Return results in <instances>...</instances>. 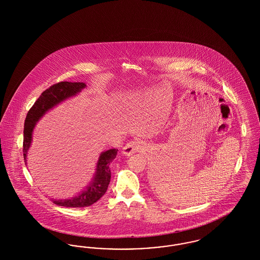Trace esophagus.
<instances>
[{
    "label": "esophagus",
    "instance_id": "1",
    "mask_svg": "<svg viewBox=\"0 0 260 260\" xmlns=\"http://www.w3.org/2000/svg\"><path fill=\"white\" fill-rule=\"evenodd\" d=\"M144 149V144L141 140H133L129 141L128 143H126L123 147L122 153L124 156H132L133 154H135L136 152L142 151Z\"/></svg>",
    "mask_w": 260,
    "mask_h": 260
}]
</instances>
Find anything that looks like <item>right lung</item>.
Returning a JSON list of instances; mask_svg holds the SVG:
<instances>
[{
    "label": "right lung",
    "instance_id": "right-lung-1",
    "mask_svg": "<svg viewBox=\"0 0 260 260\" xmlns=\"http://www.w3.org/2000/svg\"><path fill=\"white\" fill-rule=\"evenodd\" d=\"M86 87L87 85L82 82H60L46 89L40 95L32 108L27 113L25 119L23 132V156L25 165H27V154L32 143L33 131L38 122L47 112L50 111L63 101L76 96ZM117 152L118 149H109L102 152L99 155V161L96 162L94 175L88 185L72 198L60 200L51 199L53 204L66 208H84L98 202L107 191L111 178V172L109 167L112 161L116 158Z\"/></svg>",
    "mask_w": 260,
    "mask_h": 260
}]
</instances>
